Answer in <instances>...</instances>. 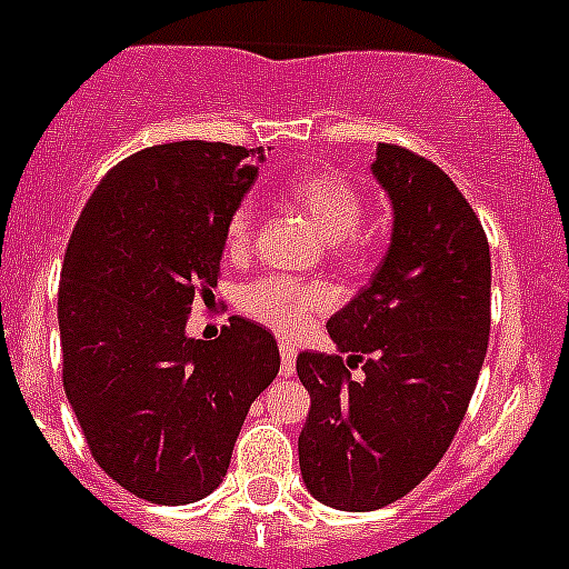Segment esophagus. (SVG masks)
Listing matches in <instances>:
<instances>
[{
    "instance_id": "34e87169",
    "label": "esophagus",
    "mask_w": 569,
    "mask_h": 569,
    "mask_svg": "<svg viewBox=\"0 0 569 569\" xmlns=\"http://www.w3.org/2000/svg\"><path fill=\"white\" fill-rule=\"evenodd\" d=\"M295 365H297L295 345L286 342V339H280V373L291 376V373H295Z\"/></svg>"
}]
</instances>
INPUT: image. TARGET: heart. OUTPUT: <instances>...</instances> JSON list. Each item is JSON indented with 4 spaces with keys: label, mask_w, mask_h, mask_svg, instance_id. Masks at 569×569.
<instances>
[{
    "label": "heart",
    "mask_w": 569,
    "mask_h": 569,
    "mask_svg": "<svg viewBox=\"0 0 569 569\" xmlns=\"http://www.w3.org/2000/svg\"><path fill=\"white\" fill-rule=\"evenodd\" d=\"M286 201L302 212L315 224L331 249L342 260L359 263L373 249V232L365 230L362 219L368 210V199L359 182L337 168H317L291 177L283 188ZM254 232V204L241 201L232 210L224 230V247L230 254H243L252 243ZM238 306L254 322L274 328V331L295 337L302 333L317 317L326 315L333 306V291L317 280H297L286 274H263L243 286Z\"/></svg>",
    "instance_id": "1"
}]
</instances>
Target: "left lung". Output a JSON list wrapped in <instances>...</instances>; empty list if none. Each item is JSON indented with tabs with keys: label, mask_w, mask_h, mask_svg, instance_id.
Wrapping results in <instances>:
<instances>
[{
	"label": "left lung",
	"mask_w": 569,
	"mask_h": 569,
	"mask_svg": "<svg viewBox=\"0 0 569 569\" xmlns=\"http://www.w3.org/2000/svg\"><path fill=\"white\" fill-rule=\"evenodd\" d=\"M373 173L396 210L390 249L328 320L339 353L297 357L311 396L297 443L302 480L339 511L390 506L438 466L469 410L491 331V252L458 184L392 142H379ZM353 367L362 380L349 376Z\"/></svg>",
	"instance_id": "8db88e82"
}]
</instances>
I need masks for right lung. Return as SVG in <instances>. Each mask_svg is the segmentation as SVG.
<instances>
[{"instance_id": "obj_1", "label": "right lung", "mask_w": 569, "mask_h": 569, "mask_svg": "<svg viewBox=\"0 0 569 569\" xmlns=\"http://www.w3.org/2000/svg\"><path fill=\"white\" fill-rule=\"evenodd\" d=\"M254 153L164 142L117 162L81 210L58 286L63 390L100 469L157 506L196 502L230 469L249 405L280 370L263 326L184 333L219 283L224 230Z\"/></svg>"}]
</instances>
